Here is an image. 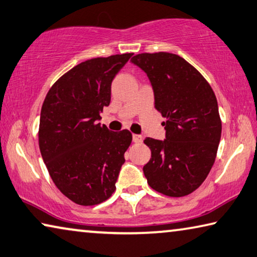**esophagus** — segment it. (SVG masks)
<instances>
[{"label": "esophagus", "mask_w": 257, "mask_h": 257, "mask_svg": "<svg viewBox=\"0 0 257 257\" xmlns=\"http://www.w3.org/2000/svg\"><path fill=\"white\" fill-rule=\"evenodd\" d=\"M133 142H134V143L140 144V143H142V142H143V137H142L141 135H136V134H134V135H133Z\"/></svg>", "instance_id": "34e87169"}]
</instances>
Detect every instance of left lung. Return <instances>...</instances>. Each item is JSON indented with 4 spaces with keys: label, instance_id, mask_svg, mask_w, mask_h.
Here are the masks:
<instances>
[{
    "label": "left lung",
    "instance_id": "8db88e82",
    "mask_svg": "<svg viewBox=\"0 0 257 257\" xmlns=\"http://www.w3.org/2000/svg\"><path fill=\"white\" fill-rule=\"evenodd\" d=\"M148 75L166 140L145 138L151 149L143 167L149 185L168 197L192 193L208 176L222 133L216 96L205 77L182 57L169 52L134 56Z\"/></svg>",
    "mask_w": 257,
    "mask_h": 257
}]
</instances>
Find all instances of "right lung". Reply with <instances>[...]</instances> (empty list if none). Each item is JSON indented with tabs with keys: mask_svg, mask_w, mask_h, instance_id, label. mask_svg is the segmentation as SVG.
<instances>
[{
	"mask_svg": "<svg viewBox=\"0 0 257 257\" xmlns=\"http://www.w3.org/2000/svg\"><path fill=\"white\" fill-rule=\"evenodd\" d=\"M132 56L76 65L56 81L43 101L41 156L55 185L77 205H98L115 191L133 136L129 130L111 132L97 121L111 101L113 79Z\"/></svg>",
	"mask_w": 257,
	"mask_h": 257,
	"instance_id": "1",
	"label": "right lung"
}]
</instances>
